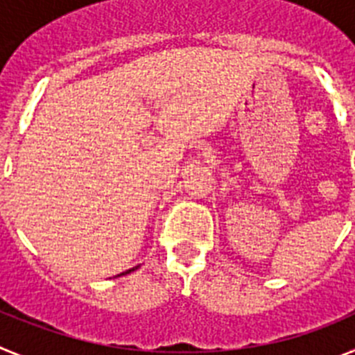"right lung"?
<instances>
[{
    "mask_svg": "<svg viewBox=\"0 0 355 355\" xmlns=\"http://www.w3.org/2000/svg\"><path fill=\"white\" fill-rule=\"evenodd\" d=\"M137 268H139V266H133V268H130V270H126V272H122V274H119V275H115V277H121V275H126V274H130V272H133V270H137Z\"/></svg>",
    "mask_w": 355,
    "mask_h": 355,
    "instance_id": "right-lung-1",
    "label": "right lung"
}]
</instances>
